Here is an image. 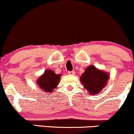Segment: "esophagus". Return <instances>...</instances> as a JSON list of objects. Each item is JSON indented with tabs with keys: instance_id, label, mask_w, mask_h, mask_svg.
I'll use <instances>...</instances> for the list:
<instances>
[{
	"instance_id": "obj_1",
	"label": "esophagus",
	"mask_w": 134,
	"mask_h": 134,
	"mask_svg": "<svg viewBox=\"0 0 134 134\" xmlns=\"http://www.w3.org/2000/svg\"><path fill=\"white\" fill-rule=\"evenodd\" d=\"M75 71H69L68 72V74H70V75H74L75 74Z\"/></svg>"
}]
</instances>
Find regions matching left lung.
I'll return each mask as SVG.
<instances>
[{"mask_svg": "<svg viewBox=\"0 0 134 134\" xmlns=\"http://www.w3.org/2000/svg\"><path fill=\"white\" fill-rule=\"evenodd\" d=\"M109 78L108 73L91 65L85 69L80 81L90 94L94 95L97 94L105 87Z\"/></svg>", "mask_w": 134, "mask_h": 134, "instance_id": "left-lung-1", "label": "left lung"}]
</instances>
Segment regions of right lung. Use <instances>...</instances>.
Returning <instances> with one entry per match:
<instances>
[{"label": "right lung", "mask_w": 134, "mask_h": 134, "mask_svg": "<svg viewBox=\"0 0 134 134\" xmlns=\"http://www.w3.org/2000/svg\"><path fill=\"white\" fill-rule=\"evenodd\" d=\"M60 77V74H56L51 70H46L43 75H41L37 80L36 83L40 88L43 90V92L51 93L59 85Z\"/></svg>", "instance_id": "right-lung-1"}]
</instances>
